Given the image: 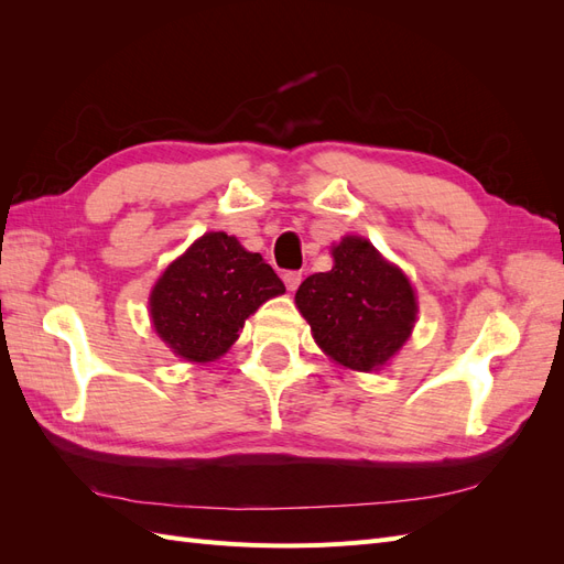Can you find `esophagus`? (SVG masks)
<instances>
[{"label": "esophagus", "mask_w": 564, "mask_h": 564, "mask_svg": "<svg viewBox=\"0 0 564 564\" xmlns=\"http://www.w3.org/2000/svg\"><path fill=\"white\" fill-rule=\"evenodd\" d=\"M282 280H284V284H286L289 292H296L299 284H301V280H303V275H301L299 270H286L284 275H282Z\"/></svg>", "instance_id": "esophagus-1"}]
</instances>
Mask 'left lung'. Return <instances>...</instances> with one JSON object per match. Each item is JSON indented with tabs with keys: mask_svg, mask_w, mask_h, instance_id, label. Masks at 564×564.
<instances>
[{
	"mask_svg": "<svg viewBox=\"0 0 564 564\" xmlns=\"http://www.w3.org/2000/svg\"><path fill=\"white\" fill-rule=\"evenodd\" d=\"M296 305L317 346L360 371L386 365L416 319L412 284L362 237H346L334 247V268L305 278Z\"/></svg>",
	"mask_w": 564,
	"mask_h": 564,
	"instance_id": "8db88e82",
	"label": "left lung"
}]
</instances>
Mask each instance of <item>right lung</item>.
<instances>
[{"label": "right lung", "instance_id": "obj_1", "mask_svg": "<svg viewBox=\"0 0 564 564\" xmlns=\"http://www.w3.org/2000/svg\"><path fill=\"white\" fill-rule=\"evenodd\" d=\"M284 294L261 253H249L226 232H207L166 268L152 289L155 332L187 362H212L240 336L245 319Z\"/></svg>", "mask_w": 564, "mask_h": 564}]
</instances>
